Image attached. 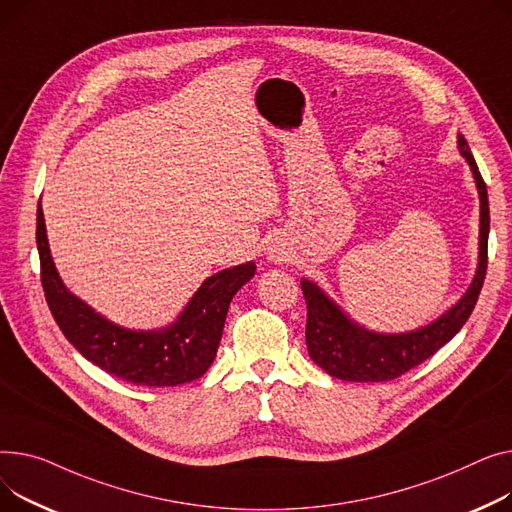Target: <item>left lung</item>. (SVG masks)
<instances>
[{
    "instance_id": "8db88e82",
    "label": "left lung",
    "mask_w": 512,
    "mask_h": 512,
    "mask_svg": "<svg viewBox=\"0 0 512 512\" xmlns=\"http://www.w3.org/2000/svg\"><path fill=\"white\" fill-rule=\"evenodd\" d=\"M457 144L471 167L479 202H482L479 204V262L469 289L453 308L446 310L434 322L411 330V333L382 335L353 322L316 283L302 279V291L308 306V353L326 374L349 382H386L399 378L426 362L469 320L486 279L490 206L486 182L463 134H459Z\"/></svg>"
}]
</instances>
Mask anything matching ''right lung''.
Listing matches in <instances>:
<instances>
[{
	"mask_svg": "<svg viewBox=\"0 0 512 512\" xmlns=\"http://www.w3.org/2000/svg\"><path fill=\"white\" fill-rule=\"evenodd\" d=\"M41 283L66 339L95 366L138 386H177L200 378L217 355L233 295L256 273L246 262L208 277L177 320L159 330L117 326L68 291L53 264L43 208L37 210Z\"/></svg>",
	"mask_w": 512,
	"mask_h": 512,
	"instance_id": "obj_1",
	"label": "right lung"
}]
</instances>
